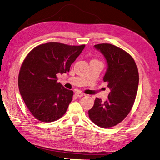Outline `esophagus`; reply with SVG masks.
Instances as JSON below:
<instances>
[{
  "instance_id": "obj_1",
  "label": "esophagus",
  "mask_w": 160,
  "mask_h": 160,
  "mask_svg": "<svg viewBox=\"0 0 160 160\" xmlns=\"http://www.w3.org/2000/svg\"><path fill=\"white\" fill-rule=\"evenodd\" d=\"M75 94H76V96H77V97H78V98L82 97V96H84V94L82 93H81V92H76Z\"/></svg>"
}]
</instances>
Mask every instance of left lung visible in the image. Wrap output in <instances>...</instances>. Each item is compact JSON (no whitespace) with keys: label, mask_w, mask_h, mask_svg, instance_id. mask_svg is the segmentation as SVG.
Segmentation results:
<instances>
[{"label":"left lung","mask_w":160,"mask_h":160,"mask_svg":"<svg viewBox=\"0 0 160 160\" xmlns=\"http://www.w3.org/2000/svg\"><path fill=\"white\" fill-rule=\"evenodd\" d=\"M94 48L106 60L103 82L108 83L111 92L106 101L95 99L88 116L98 126L111 128L121 122L131 110L138 92L139 74L134 59L123 49L107 43Z\"/></svg>","instance_id":"1"}]
</instances>
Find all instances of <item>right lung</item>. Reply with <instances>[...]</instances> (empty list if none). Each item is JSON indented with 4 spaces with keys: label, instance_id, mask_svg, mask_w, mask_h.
I'll return each mask as SVG.
<instances>
[{
    "label": "right lung",
    "instance_id": "1",
    "mask_svg": "<svg viewBox=\"0 0 160 160\" xmlns=\"http://www.w3.org/2000/svg\"><path fill=\"white\" fill-rule=\"evenodd\" d=\"M84 48L85 44L48 42L36 47L25 57L18 76V87L36 119L53 122L66 112L74 93L57 82V75L69 72Z\"/></svg>",
    "mask_w": 160,
    "mask_h": 160
}]
</instances>
